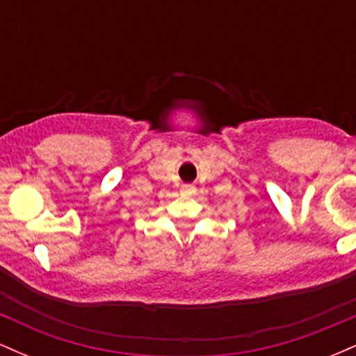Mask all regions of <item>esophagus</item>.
Here are the masks:
<instances>
[{
    "label": "esophagus",
    "mask_w": 356,
    "mask_h": 356,
    "mask_svg": "<svg viewBox=\"0 0 356 356\" xmlns=\"http://www.w3.org/2000/svg\"><path fill=\"white\" fill-rule=\"evenodd\" d=\"M182 192H184V194H192V192H194L195 191V187L194 186H192V184H184V186H182V189H181Z\"/></svg>",
    "instance_id": "esophagus-1"
}]
</instances>
